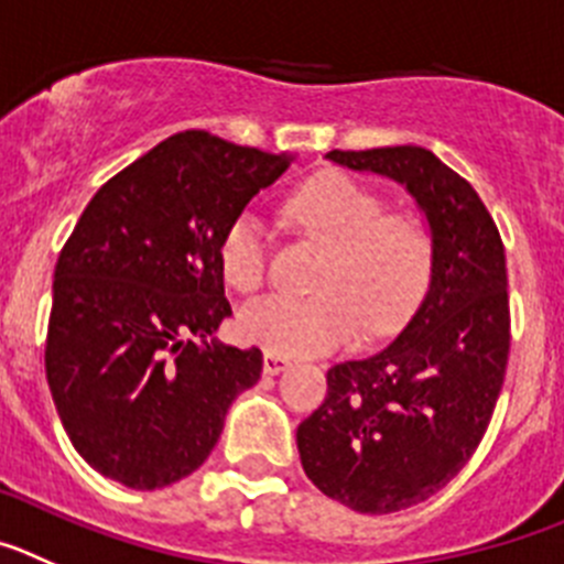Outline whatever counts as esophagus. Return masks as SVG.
<instances>
[{
    "label": "esophagus",
    "instance_id": "1",
    "mask_svg": "<svg viewBox=\"0 0 564 564\" xmlns=\"http://www.w3.org/2000/svg\"><path fill=\"white\" fill-rule=\"evenodd\" d=\"M286 368H289L286 357H278V354H267V357H263V373H270V377H275V373H281V370Z\"/></svg>",
    "mask_w": 564,
    "mask_h": 564
}]
</instances>
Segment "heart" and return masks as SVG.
I'll list each match as a JSON object with an SVG mask.
<instances>
[{
    "label": "heart",
    "instance_id": "b5f03b06",
    "mask_svg": "<svg viewBox=\"0 0 564 564\" xmlns=\"http://www.w3.org/2000/svg\"><path fill=\"white\" fill-rule=\"evenodd\" d=\"M286 216L328 247L308 297L263 294L245 306L241 334L278 357H314L348 343L359 326L368 334L393 328L427 289L433 232L410 210H388L373 187L339 171L303 182L286 202ZM270 232L252 210L236 213L219 241V267L238 292L267 278Z\"/></svg>",
    "mask_w": 564,
    "mask_h": 564
}]
</instances>
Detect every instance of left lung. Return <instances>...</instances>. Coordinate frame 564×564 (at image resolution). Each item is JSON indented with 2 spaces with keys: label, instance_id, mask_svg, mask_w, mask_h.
Wrapping results in <instances>:
<instances>
[{
  "label": "left lung",
  "instance_id": "left-lung-1",
  "mask_svg": "<svg viewBox=\"0 0 564 564\" xmlns=\"http://www.w3.org/2000/svg\"><path fill=\"white\" fill-rule=\"evenodd\" d=\"M410 191L433 232L430 289L382 351L328 368L297 427L319 491L359 514H393L444 489L478 449L509 365L506 250L475 187L419 145L328 151Z\"/></svg>",
  "mask_w": 564,
  "mask_h": 564
}]
</instances>
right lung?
Listing matches in <instances>:
<instances>
[{"instance_id": "obj_1", "label": "right lung", "mask_w": 564, "mask_h": 564, "mask_svg": "<svg viewBox=\"0 0 564 564\" xmlns=\"http://www.w3.org/2000/svg\"><path fill=\"white\" fill-rule=\"evenodd\" d=\"M289 160L182 131L80 213L55 263L44 368L69 441L104 478L140 491L187 478L261 379L258 348L207 337L232 314L221 232Z\"/></svg>"}]
</instances>
